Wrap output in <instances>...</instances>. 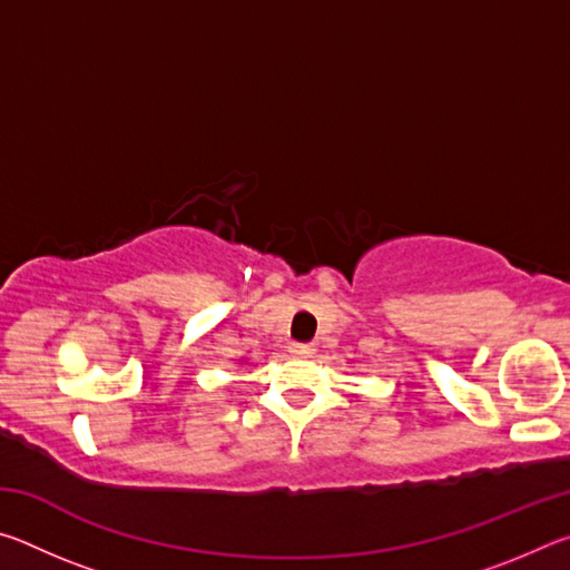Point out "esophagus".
Segmentation results:
<instances>
[{"label": "esophagus", "instance_id": "1", "mask_svg": "<svg viewBox=\"0 0 570 570\" xmlns=\"http://www.w3.org/2000/svg\"><path fill=\"white\" fill-rule=\"evenodd\" d=\"M316 352L314 344H292V354L294 356H312Z\"/></svg>", "mask_w": 570, "mask_h": 570}]
</instances>
